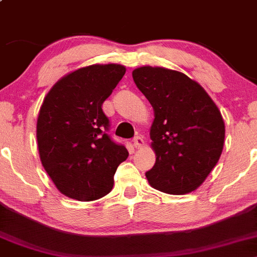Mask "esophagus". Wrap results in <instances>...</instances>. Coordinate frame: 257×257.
<instances>
[{
    "instance_id": "1",
    "label": "esophagus",
    "mask_w": 257,
    "mask_h": 257,
    "mask_svg": "<svg viewBox=\"0 0 257 257\" xmlns=\"http://www.w3.org/2000/svg\"><path fill=\"white\" fill-rule=\"evenodd\" d=\"M133 144H134V147H136V148H142L143 145H144V140H143L142 137L138 136L133 139Z\"/></svg>"
}]
</instances>
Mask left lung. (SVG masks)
Segmentation results:
<instances>
[{"mask_svg": "<svg viewBox=\"0 0 257 257\" xmlns=\"http://www.w3.org/2000/svg\"><path fill=\"white\" fill-rule=\"evenodd\" d=\"M133 80L155 115L150 138L156 161L145 172L150 186L170 194L192 192L223 151L220 110L203 87L182 72L143 66L134 70Z\"/></svg>", "mask_w": 257, "mask_h": 257, "instance_id": "1", "label": "left lung"}]
</instances>
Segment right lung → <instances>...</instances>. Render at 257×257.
I'll use <instances>...</instances> for the list:
<instances>
[{"label":"right lung","mask_w":257,"mask_h":257,"mask_svg":"<svg viewBox=\"0 0 257 257\" xmlns=\"http://www.w3.org/2000/svg\"><path fill=\"white\" fill-rule=\"evenodd\" d=\"M125 67L91 65L59 80L45 96L37 121L40 160L65 196L88 202L112 191L115 171L128 150L109 134L102 109Z\"/></svg>","instance_id":"add662e5"}]
</instances>
